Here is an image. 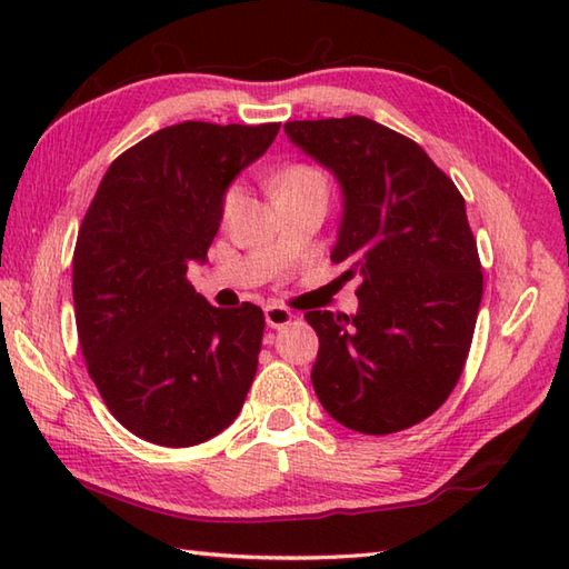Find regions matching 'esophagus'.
Instances as JSON below:
<instances>
[{
    "label": "esophagus",
    "mask_w": 569,
    "mask_h": 569,
    "mask_svg": "<svg viewBox=\"0 0 569 569\" xmlns=\"http://www.w3.org/2000/svg\"><path fill=\"white\" fill-rule=\"evenodd\" d=\"M263 316H266V325H269V328H273V330L286 328V325L296 318L293 312L283 308V306H269L263 310Z\"/></svg>",
    "instance_id": "esophagus-1"
}]
</instances>
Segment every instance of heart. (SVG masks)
Wrapping results in <instances>:
<instances>
[{"instance_id": "b5f03b06", "label": "heart", "mask_w": 569, "mask_h": 569, "mask_svg": "<svg viewBox=\"0 0 569 569\" xmlns=\"http://www.w3.org/2000/svg\"><path fill=\"white\" fill-rule=\"evenodd\" d=\"M273 186H276V200L283 196H293V192H306V190L328 192V180H325V176L318 171V168H312L308 163H293V166L283 168V171L276 176ZM239 198H241V192L237 186L227 188V192L222 196V208H220L224 220H229V217L234 214Z\"/></svg>"}]
</instances>
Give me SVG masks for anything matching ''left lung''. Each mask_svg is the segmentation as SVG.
<instances>
[{"mask_svg":"<svg viewBox=\"0 0 569 569\" xmlns=\"http://www.w3.org/2000/svg\"><path fill=\"white\" fill-rule=\"evenodd\" d=\"M286 134L345 192L330 253L357 278V316L308 310L320 352L312 389L345 428L391 435L452 393L485 276L465 198L413 139L367 117L288 122Z\"/></svg>","mask_w":569,"mask_h":569,"instance_id":"left-lung-1","label":"left lung"}]
</instances>
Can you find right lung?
I'll return each mask as SVG.
<instances>
[{"label":"right lung","instance_id":"obj_1","mask_svg":"<svg viewBox=\"0 0 569 569\" xmlns=\"http://www.w3.org/2000/svg\"><path fill=\"white\" fill-rule=\"evenodd\" d=\"M281 124L183 122L107 168L72 253V303L90 379L137 438L192 447L239 416L253 381L263 310L214 308L188 281L204 261L234 176Z\"/></svg>","mask_w":569,"mask_h":569}]
</instances>
